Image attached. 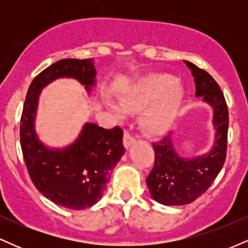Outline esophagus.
<instances>
[{
    "label": "esophagus",
    "mask_w": 248,
    "mask_h": 248,
    "mask_svg": "<svg viewBox=\"0 0 248 248\" xmlns=\"http://www.w3.org/2000/svg\"><path fill=\"white\" fill-rule=\"evenodd\" d=\"M135 141H136L135 138H134L132 134H129L128 132H124V147L129 148Z\"/></svg>",
    "instance_id": "esophagus-1"
}]
</instances>
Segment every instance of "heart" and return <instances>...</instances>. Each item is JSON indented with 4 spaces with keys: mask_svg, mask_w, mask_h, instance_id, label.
Wrapping results in <instances>:
<instances>
[{
    "mask_svg": "<svg viewBox=\"0 0 248 248\" xmlns=\"http://www.w3.org/2000/svg\"><path fill=\"white\" fill-rule=\"evenodd\" d=\"M184 96V90L169 73L148 76L126 98L120 107L113 106L119 116L143 110L140 118L142 129L150 135L166 133L175 121Z\"/></svg>",
    "mask_w": 248,
    "mask_h": 248,
    "instance_id": "b5f03b06",
    "label": "heart"
}]
</instances>
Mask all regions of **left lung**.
Here are the masks:
<instances>
[{
    "label": "left lung",
    "mask_w": 248,
    "mask_h": 248,
    "mask_svg": "<svg viewBox=\"0 0 248 248\" xmlns=\"http://www.w3.org/2000/svg\"><path fill=\"white\" fill-rule=\"evenodd\" d=\"M196 82V96L213 108L216 127L211 152L195 158H184L173 149L170 134L153 144L155 164L147 177L152 197L163 205H186L192 203L211 186L224 166L227 149L229 109L217 81L206 71L186 61Z\"/></svg>",
    "instance_id": "8db88e82"
}]
</instances>
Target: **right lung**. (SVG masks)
<instances>
[{
  "instance_id": "add662e5",
  "label": "right lung",
  "mask_w": 248,
  "mask_h": 248,
  "mask_svg": "<svg viewBox=\"0 0 248 248\" xmlns=\"http://www.w3.org/2000/svg\"><path fill=\"white\" fill-rule=\"evenodd\" d=\"M93 58L62 59L50 65L30 84L19 126L25 166L33 186L43 196L71 210H84L98 203L110 171L124 153L120 127L105 129L86 124L75 143L50 149L39 141L35 118L42 88L58 78H73L90 92L95 85Z\"/></svg>"
}]
</instances>
